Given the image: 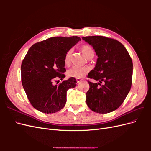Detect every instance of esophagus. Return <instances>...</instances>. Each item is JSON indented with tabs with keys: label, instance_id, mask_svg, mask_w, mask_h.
Masks as SVG:
<instances>
[{
	"label": "esophagus",
	"instance_id": "34e87169",
	"mask_svg": "<svg viewBox=\"0 0 151 151\" xmlns=\"http://www.w3.org/2000/svg\"><path fill=\"white\" fill-rule=\"evenodd\" d=\"M76 80H77V83H78V84L80 83L82 81H83V79H80V78H77Z\"/></svg>",
	"mask_w": 151,
	"mask_h": 151
}]
</instances>
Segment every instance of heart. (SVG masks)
Returning a JSON list of instances; mask_svg holds the SVG:
<instances>
[{
  "instance_id": "1",
  "label": "heart",
  "mask_w": 151,
  "mask_h": 151,
  "mask_svg": "<svg viewBox=\"0 0 151 151\" xmlns=\"http://www.w3.org/2000/svg\"><path fill=\"white\" fill-rule=\"evenodd\" d=\"M81 50L87 58L91 59L94 55V52L93 48L88 45H83L81 47ZM71 55L72 50H68L65 55L64 60H63V62L66 65H68L70 63ZM89 70V68L86 67L74 66L67 71V75L69 77H75V78H81L88 74Z\"/></svg>"
}]
</instances>
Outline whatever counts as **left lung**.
<instances>
[{"instance_id": "obj_1", "label": "left lung", "mask_w": 151, "mask_h": 151, "mask_svg": "<svg viewBox=\"0 0 151 151\" xmlns=\"http://www.w3.org/2000/svg\"><path fill=\"white\" fill-rule=\"evenodd\" d=\"M82 38L93 47L98 56L95 67L88 76L98 83L88 81L86 103L96 113L112 112L120 107L130 90L132 58L125 47L116 40L102 36Z\"/></svg>"}]
</instances>
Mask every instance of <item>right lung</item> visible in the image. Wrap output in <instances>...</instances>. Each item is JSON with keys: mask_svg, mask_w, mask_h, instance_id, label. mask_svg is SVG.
Here are the masks:
<instances>
[{"mask_svg": "<svg viewBox=\"0 0 151 151\" xmlns=\"http://www.w3.org/2000/svg\"><path fill=\"white\" fill-rule=\"evenodd\" d=\"M79 41L76 36L52 37L29 49L21 64V81L31 105L37 110L53 113L64 107L67 91L75 88L76 79L70 77L59 84L53 83L65 77V55Z\"/></svg>", "mask_w": 151, "mask_h": 151, "instance_id": "obj_1", "label": "right lung"}]
</instances>
